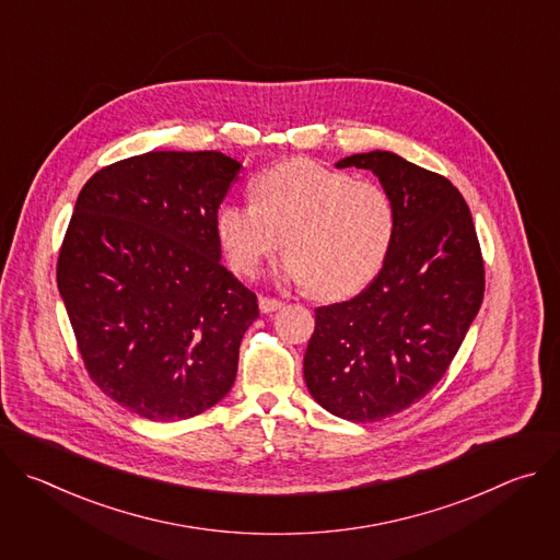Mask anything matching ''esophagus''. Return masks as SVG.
Returning a JSON list of instances; mask_svg holds the SVG:
<instances>
[{
    "label": "esophagus",
    "mask_w": 560,
    "mask_h": 560,
    "mask_svg": "<svg viewBox=\"0 0 560 560\" xmlns=\"http://www.w3.org/2000/svg\"><path fill=\"white\" fill-rule=\"evenodd\" d=\"M283 303L279 301V299H272V296H261L259 299V310L264 312V314H268V312H275V310H279Z\"/></svg>",
    "instance_id": "esophagus-1"
}]
</instances>
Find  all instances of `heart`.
Returning a JSON list of instances; mask_svg holds the SVG:
<instances>
[{"label": "heart", "mask_w": 560, "mask_h": 560, "mask_svg": "<svg viewBox=\"0 0 560 560\" xmlns=\"http://www.w3.org/2000/svg\"><path fill=\"white\" fill-rule=\"evenodd\" d=\"M253 203L228 201L214 230L230 268L253 277L283 236L281 275L318 299L361 292L383 270L394 236L389 195L348 173L290 159L259 173Z\"/></svg>", "instance_id": "1"}]
</instances>
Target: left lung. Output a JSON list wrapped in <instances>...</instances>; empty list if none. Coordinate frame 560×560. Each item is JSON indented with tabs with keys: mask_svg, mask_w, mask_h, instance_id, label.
I'll use <instances>...</instances> for the list:
<instances>
[{
	"mask_svg": "<svg viewBox=\"0 0 560 560\" xmlns=\"http://www.w3.org/2000/svg\"><path fill=\"white\" fill-rule=\"evenodd\" d=\"M337 168L378 177L396 236L361 294L314 310L303 376L330 415L374 423L443 378L483 303L486 270L469 208L445 177L387 150L346 156Z\"/></svg>",
	"mask_w": 560,
	"mask_h": 560,
	"instance_id": "8db88e82",
	"label": "left lung"
}]
</instances>
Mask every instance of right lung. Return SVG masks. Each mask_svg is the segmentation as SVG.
<instances>
[{"instance_id": "obj_1", "label": "right lung", "mask_w": 560, "mask_h": 560, "mask_svg": "<svg viewBox=\"0 0 560 560\" xmlns=\"http://www.w3.org/2000/svg\"><path fill=\"white\" fill-rule=\"evenodd\" d=\"M238 171L217 150H159L102 168L77 197L57 288L91 378L143 419L197 417L234 383L259 316L214 230Z\"/></svg>"}]
</instances>
